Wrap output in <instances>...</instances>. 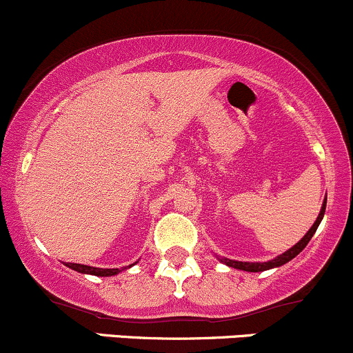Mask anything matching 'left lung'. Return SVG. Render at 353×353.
I'll return each instance as SVG.
<instances>
[{"label":"left lung","instance_id":"1","mask_svg":"<svg viewBox=\"0 0 353 353\" xmlns=\"http://www.w3.org/2000/svg\"><path fill=\"white\" fill-rule=\"evenodd\" d=\"M325 205H327V199H323L322 209H320L317 221L314 222V225H312V228L309 229V232H307L305 236H303L294 247H290L287 252L277 255V257L272 259V261H267V262H241V261H230V259H221V262H224V264L229 265V267H234V269L245 270V272H264V270H269V269H274V267H281L283 264H287L289 261H292L295 255L301 254L302 250L305 249V245L309 244L310 239L314 237L315 230H317L320 221H322L323 214H325Z\"/></svg>","mask_w":353,"mask_h":353}]
</instances>
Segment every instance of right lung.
Returning a JSON list of instances; mask_svg holds the SVG:
<instances>
[{
    "label": "right lung",
    "mask_w": 353,
    "mask_h": 353,
    "mask_svg": "<svg viewBox=\"0 0 353 353\" xmlns=\"http://www.w3.org/2000/svg\"><path fill=\"white\" fill-rule=\"evenodd\" d=\"M70 269L76 270V272H81V274H89V275H98V277H111V275H116L119 274L121 270L124 269H99V267H91V265H84V264H71V262H68L66 264ZM131 267V265H129Z\"/></svg>",
    "instance_id": "add662e5"
}]
</instances>
